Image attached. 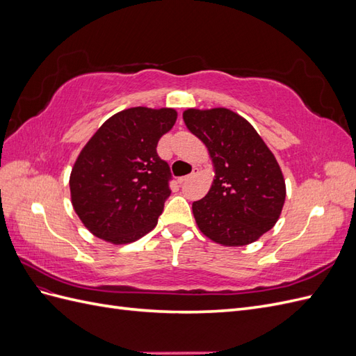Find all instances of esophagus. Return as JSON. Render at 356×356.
Returning a JSON list of instances; mask_svg holds the SVG:
<instances>
[{
    "label": "esophagus",
    "mask_w": 356,
    "mask_h": 356,
    "mask_svg": "<svg viewBox=\"0 0 356 356\" xmlns=\"http://www.w3.org/2000/svg\"><path fill=\"white\" fill-rule=\"evenodd\" d=\"M197 172H199V169H197V168H195V169H193V174H191V175H187V177H181V178L178 179V182H179V184H182V182L187 181V179H188V178H191L193 175H196Z\"/></svg>",
    "instance_id": "obj_1"
}]
</instances>
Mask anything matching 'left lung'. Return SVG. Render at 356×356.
Instances as JSON below:
<instances>
[{
	"label": "left lung",
	"mask_w": 356,
	"mask_h": 356,
	"mask_svg": "<svg viewBox=\"0 0 356 356\" xmlns=\"http://www.w3.org/2000/svg\"><path fill=\"white\" fill-rule=\"evenodd\" d=\"M182 118L212 160V186L193 203L199 230L222 246L258 241L275 227L286 196L275 154L254 126L229 108H188Z\"/></svg>",
	"instance_id": "obj_1"
}]
</instances>
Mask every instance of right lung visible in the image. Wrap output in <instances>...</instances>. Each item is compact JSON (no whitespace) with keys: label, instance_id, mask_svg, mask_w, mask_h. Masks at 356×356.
<instances>
[{"label":"right lung","instance_id":"1","mask_svg":"<svg viewBox=\"0 0 356 356\" xmlns=\"http://www.w3.org/2000/svg\"><path fill=\"white\" fill-rule=\"evenodd\" d=\"M174 108L134 106L111 115L72 166L71 203L93 236L113 245L141 239L157 225L170 195L159 139L177 122Z\"/></svg>","mask_w":356,"mask_h":356}]
</instances>
